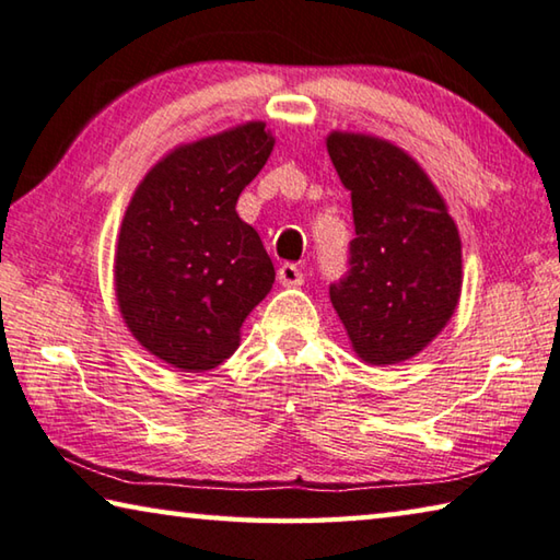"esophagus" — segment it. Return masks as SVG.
<instances>
[{"instance_id":"34e87169","label":"esophagus","mask_w":560,"mask_h":560,"mask_svg":"<svg viewBox=\"0 0 560 560\" xmlns=\"http://www.w3.org/2000/svg\"><path fill=\"white\" fill-rule=\"evenodd\" d=\"M278 280H280V285H285V288H298V285H302V282H305V275H302L298 265L285 262V265H280Z\"/></svg>"}]
</instances>
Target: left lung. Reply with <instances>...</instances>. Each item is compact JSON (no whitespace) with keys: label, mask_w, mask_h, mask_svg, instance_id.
<instances>
[{"label":"left lung","mask_w":560,"mask_h":560,"mask_svg":"<svg viewBox=\"0 0 560 560\" xmlns=\"http://www.w3.org/2000/svg\"><path fill=\"white\" fill-rule=\"evenodd\" d=\"M354 237L329 300L366 364H397L442 332L462 292V241L432 180L387 141L332 133Z\"/></svg>","instance_id":"8db88e82"}]
</instances>
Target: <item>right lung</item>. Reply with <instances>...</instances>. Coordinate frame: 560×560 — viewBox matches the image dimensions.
<instances>
[{
	"label": "right lung",
	"instance_id": "1",
	"mask_svg": "<svg viewBox=\"0 0 560 560\" xmlns=\"http://www.w3.org/2000/svg\"><path fill=\"white\" fill-rule=\"evenodd\" d=\"M272 153L265 124L180 145L155 163L126 208L116 298L136 340L183 372L237 350L247 313L275 282L260 235L235 203Z\"/></svg>",
	"mask_w": 560,
	"mask_h": 560
}]
</instances>
